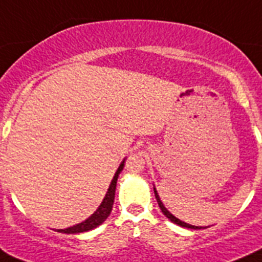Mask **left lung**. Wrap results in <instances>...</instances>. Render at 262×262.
<instances>
[{"label": "left lung", "instance_id": "8db88e82", "mask_svg": "<svg viewBox=\"0 0 262 262\" xmlns=\"http://www.w3.org/2000/svg\"><path fill=\"white\" fill-rule=\"evenodd\" d=\"M154 193H155V199H157V201H158V205H159V207H160V210H162V213H163L164 215H166L167 218H168L169 221H171V222H173V223H175V225H179V226H181V227L193 228V230H201V228H205V227H199V226H193V225H189V223H185V222H183V221H180V219H179V218H176V216L173 215V214H171V213H169V211L167 210L166 207H164L163 202L160 201V199H159V194H158V192H157V189H155V188H154Z\"/></svg>", "mask_w": 262, "mask_h": 262}]
</instances>
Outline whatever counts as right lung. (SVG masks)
Wrapping results in <instances>:
<instances>
[{
    "mask_svg": "<svg viewBox=\"0 0 262 262\" xmlns=\"http://www.w3.org/2000/svg\"><path fill=\"white\" fill-rule=\"evenodd\" d=\"M124 164H125V159L122 160L121 164H120L119 168H117L116 173H115L114 179H112V181H111L110 184V188H108L107 193H105V197L103 199L100 206L96 209V211H94V214H91V215L89 216L86 221H83V222L73 226V227L57 230V232H62V234H79V232H86V231L94 230V228L98 227V226H100L104 222L105 219L108 218V215L111 214V211H112V206H114L115 201V192H116L117 179H119L120 172L124 168Z\"/></svg>",
    "mask_w": 262,
    "mask_h": 262,
    "instance_id": "right-lung-1",
    "label": "right lung"
}]
</instances>
